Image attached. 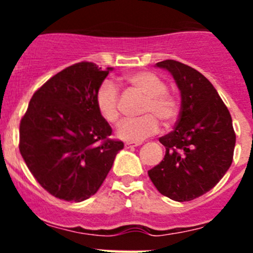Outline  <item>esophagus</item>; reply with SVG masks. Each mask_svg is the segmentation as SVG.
Instances as JSON below:
<instances>
[{
    "instance_id": "esophagus-1",
    "label": "esophagus",
    "mask_w": 253,
    "mask_h": 253,
    "mask_svg": "<svg viewBox=\"0 0 253 253\" xmlns=\"http://www.w3.org/2000/svg\"><path fill=\"white\" fill-rule=\"evenodd\" d=\"M137 146H140V143H137V142H126V143H125V147H126V148H133V147H137Z\"/></svg>"
}]
</instances>
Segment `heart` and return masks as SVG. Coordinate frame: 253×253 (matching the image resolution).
Returning a JSON list of instances; mask_svg holds the SVG:
<instances>
[{
	"instance_id": "1",
	"label": "heart",
	"mask_w": 253,
	"mask_h": 253,
	"mask_svg": "<svg viewBox=\"0 0 253 253\" xmlns=\"http://www.w3.org/2000/svg\"><path fill=\"white\" fill-rule=\"evenodd\" d=\"M134 90L146 96L142 114L137 119H125L118 128V137L129 142H142L160 130V122L171 125L180 114V102L175 95L167 91L166 82L153 72L142 71L125 77ZM96 109L109 124H115L120 118L119 92L115 84L104 81L96 91Z\"/></svg>"
}]
</instances>
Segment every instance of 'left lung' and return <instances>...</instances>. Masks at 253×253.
<instances>
[{
  "mask_svg": "<svg viewBox=\"0 0 253 253\" xmlns=\"http://www.w3.org/2000/svg\"><path fill=\"white\" fill-rule=\"evenodd\" d=\"M175 78L181 111L175 129L160 138L165 158L148 171L162 195L190 202L213 189L233 161L236 133L232 116L207 77L173 59L158 62Z\"/></svg>",
  "mask_w": 253,
  "mask_h": 253,
  "instance_id": "8db88e82",
  "label": "left lung"
}]
</instances>
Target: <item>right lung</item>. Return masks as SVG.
<instances>
[{
  "label": "right lung",
  "mask_w": 253,
  "mask_h": 253,
  "mask_svg": "<svg viewBox=\"0 0 253 253\" xmlns=\"http://www.w3.org/2000/svg\"><path fill=\"white\" fill-rule=\"evenodd\" d=\"M102 71L80 62L38 88L20 122L19 149L40 186L66 202H84L102 185L124 143L96 109Z\"/></svg>",
  "instance_id": "right-lung-1"
}]
</instances>
